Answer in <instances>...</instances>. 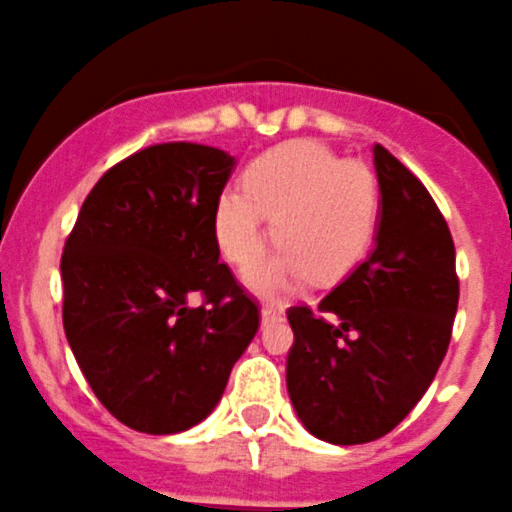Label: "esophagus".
<instances>
[{
	"instance_id": "obj_1",
	"label": "esophagus",
	"mask_w": 512,
	"mask_h": 512,
	"mask_svg": "<svg viewBox=\"0 0 512 512\" xmlns=\"http://www.w3.org/2000/svg\"><path fill=\"white\" fill-rule=\"evenodd\" d=\"M284 319V309L276 304H264L261 306V321L264 324H274V321H281Z\"/></svg>"
}]
</instances>
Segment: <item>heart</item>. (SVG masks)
I'll list each match as a JSON object with an SVG mask.
<instances>
[{"mask_svg":"<svg viewBox=\"0 0 512 512\" xmlns=\"http://www.w3.org/2000/svg\"><path fill=\"white\" fill-rule=\"evenodd\" d=\"M281 243L269 264L248 274L264 294L291 289L311 274L337 281L367 256L379 226L377 175L359 160H339L316 140H289L266 150L241 188L221 191L213 231L223 256L251 266L264 251L266 218Z\"/></svg>","mask_w":512,"mask_h":512,"instance_id":"heart-1","label":"heart"}]
</instances>
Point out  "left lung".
I'll return each mask as SVG.
<instances>
[{"label": "left lung", "mask_w": 512, "mask_h": 512, "mask_svg": "<svg viewBox=\"0 0 512 512\" xmlns=\"http://www.w3.org/2000/svg\"><path fill=\"white\" fill-rule=\"evenodd\" d=\"M379 226L367 259L319 301L286 311L291 405L314 437L362 445L392 432L435 379L452 337L455 243L420 178L374 145Z\"/></svg>", "instance_id": "8db88e82"}]
</instances>
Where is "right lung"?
Listing matches in <instances>:
<instances>
[{"instance_id":"add662e5","label":"right lung","mask_w":512,"mask_h":512,"mask_svg":"<svg viewBox=\"0 0 512 512\" xmlns=\"http://www.w3.org/2000/svg\"><path fill=\"white\" fill-rule=\"evenodd\" d=\"M233 165L196 143L138 150L97 180L65 241L67 342L105 410L138 432L206 420L259 332V304L218 264L213 211Z\"/></svg>"}]
</instances>
